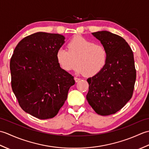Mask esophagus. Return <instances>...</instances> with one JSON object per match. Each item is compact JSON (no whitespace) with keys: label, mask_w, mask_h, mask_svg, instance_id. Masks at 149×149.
I'll return each mask as SVG.
<instances>
[{"label":"esophagus","mask_w":149,"mask_h":149,"mask_svg":"<svg viewBox=\"0 0 149 149\" xmlns=\"http://www.w3.org/2000/svg\"><path fill=\"white\" fill-rule=\"evenodd\" d=\"M80 79H81L78 78V77H74V80H75V82H76V83H77V82L79 81Z\"/></svg>","instance_id":"esophagus-1"}]
</instances>
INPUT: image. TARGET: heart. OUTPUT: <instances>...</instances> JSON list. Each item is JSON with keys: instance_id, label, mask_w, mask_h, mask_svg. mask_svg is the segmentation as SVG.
I'll return each mask as SVG.
<instances>
[{"instance_id": "b5f03b06", "label": "heart", "mask_w": 149, "mask_h": 149, "mask_svg": "<svg viewBox=\"0 0 149 149\" xmlns=\"http://www.w3.org/2000/svg\"><path fill=\"white\" fill-rule=\"evenodd\" d=\"M68 49L60 47L56 52V59L61 67L70 71L77 64L78 74L91 76L102 70L107 61V50L101 44H97L82 36L73 38Z\"/></svg>"}]
</instances>
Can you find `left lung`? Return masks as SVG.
Segmentation results:
<instances>
[{
  "mask_svg": "<svg viewBox=\"0 0 149 149\" xmlns=\"http://www.w3.org/2000/svg\"><path fill=\"white\" fill-rule=\"evenodd\" d=\"M107 50L102 70L87 79L88 103L97 114H115L131 99L136 81L133 52L126 41L107 31L92 33Z\"/></svg>",
  "mask_w": 149,
  "mask_h": 149,
  "instance_id": "8db88e82",
  "label": "left lung"
}]
</instances>
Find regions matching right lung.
<instances>
[{
	"label": "right lung",
	"instance_id": "1",
	"mask_svg": "<svg viewBox=\"0 0 149 149\" xmlns=\"http://www.w3.org/2000/svg\"><path fill=\"white\" fill-rule=\"evenodd\" d=\"M65 40L59 34L34 33L18 43L11 58L13 91L22 109L39 119L54 117L75 84L56 59Z\"/></svg>",
	"mask_w": 149,
	"mask_h": 149
}]
</instances>
